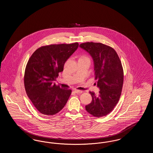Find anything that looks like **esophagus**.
Here are the masks:
<instances>
[{
    "label": "esophagus",
    "mask_w": 153,
    "mask_h": 153,
    "mask_svg": "<svg viewBox=\"0 0 153 153\" xmlns=\"http://www.w3.org/2000/svg\"><path fill=\"white\" fill-rule=\"evenodd\" d=\"M74 92L76 94H81V93H82V91L79 90V89H74Z\"/></svg>",
    "instance_id": "esophagus-1"
}]
</instances>
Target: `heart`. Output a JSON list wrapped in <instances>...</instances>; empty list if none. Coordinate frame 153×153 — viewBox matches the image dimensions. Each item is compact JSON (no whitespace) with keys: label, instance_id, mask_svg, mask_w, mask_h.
<instances>
[{"label":"heart","instance_id":"obj_1","mask_svg":"<svg viewBox=\"0 0 153 153\" xmlns=\"http://www.w3.org/2000/svg\"><path fill=\"white\" fill-rule=\"evenodd\" d=\"M82 58V57H81Z\"/></svg>","mask_w":153,"mask_h":153}]
</instances>
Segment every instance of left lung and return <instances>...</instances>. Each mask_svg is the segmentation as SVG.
Returning a JSON list of instances; mask_svg holds the SVG:
<instances>
[{"mask_svg":"<svg viewBox=\"0 0 153 153\" xmlns=\"http://www.w3.org/2000/svg\"><path fill=\"white\" fill-rule=\"evenodd\" d=\"M79 46L94 59L95 80L100 88L97 96L89 92L92 100L85 109L94 117H105L115 108L121 95L124 77L122 62L116 51L108 45L88 42Z\"/></svg>","mask_w":153,"mask_h":153,"instance_id":"1","label":"left lung"}]
</instances>
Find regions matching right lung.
<instances>
[{"instance_id": "add662e5", "label": "right lung", "mask_w": 153, "mask_h": 153, "mask_svg": "<svg viewBox=\"0 0 153 153\" xmlns=\"http://www.w3.org/2000/svg\"><path fill=\"white\" fill-rule=\"evenodd\" d=\"M78 47V42L43 46L30 57L25 71V88L30 100L40 113L53 115L65 105L71 89L61 88L53 81Z\"/></svg>"}]
</instances>
